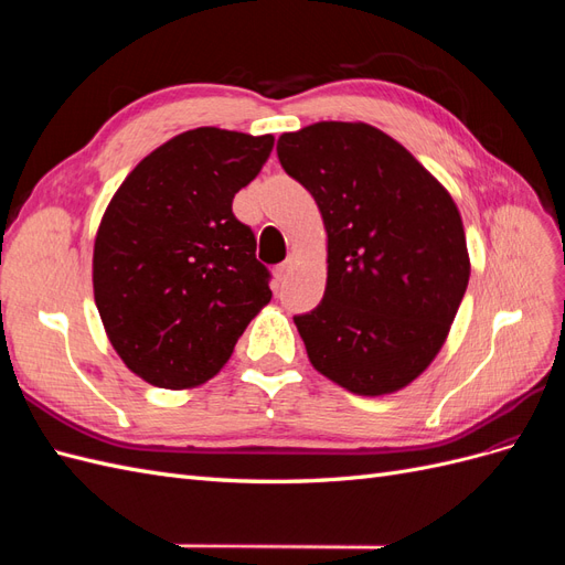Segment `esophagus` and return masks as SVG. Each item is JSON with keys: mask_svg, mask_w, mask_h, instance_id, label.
<instances>
[{"mask_svg": "<svg viewBox=\"0 0 565 565\" xmlns=\"http://www.w3.org/2000/svg\"><path fill=\"white\" fill-rule=\"evenodd\" d=\"M292 266H295V256H287V259H285L282 264L276 266V278H278V280H287V276H289V270H292Z\"/></svg>", "mask_w": 565, "mask_h": 565, "instance_id": "esophagus-1", "label": "esophagus"}]
</instances>
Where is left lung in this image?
Returning a JSON list of instances; mask_svg holds the SVG:
<instances>
[{"instance_id":"1","label":"left lung","mask_w":565,"mask_h":565,"mask_svg":"<svg viewBox=\"0 0 565 565\" xmlns=\"http://www.w3.org/2000/svg\"><path fill=\"white\" fill-rule=\"evenodd\" d=\"M276 150L328 233L322 301L295 318L311 365L358 396L401 391L446 344L469 285L452 195L365 122H316L282 134Z\"/></svg>"}]
</instances>
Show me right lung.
<instances>
[{
    "label": "right lung",
    "instance_id": "add662e5",
    "mask_svg": "<svg viewBox=\"0 0 565 565\" xmlns=\"http://www.w3.org/2000/svg\"><path fill=\"white\" fill-rule=\"evenodd\" d=\"M273 136L183 131L136 164L94 241V299L113 349L143 382L212 380L270 301L268 270L233 198L262 172Z\"/></svg>",
    "mask_w": 565,
    "mask_h": 565
}]
</instances>
